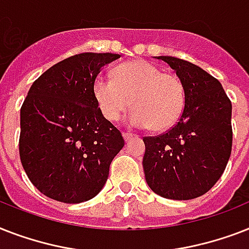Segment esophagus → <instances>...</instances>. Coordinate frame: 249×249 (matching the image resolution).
<instances>
[{
  "label": "esophagus",
  "mask_w": 249,
  "mask_h": 249,
  "mask_svg": "<svg viewBox=\"0 0 249 249\" xmlns=\"http://www.w3.org/2000/svg\"><path fill=\"white\" fill-rule=\"evenodd\" d=\"M123 137H124V140L128 142V141H130L132 138H134L136 134H133V133H123Z\"/></svg>",
  "instance_id": "esophagus-1"
}]
</instances>
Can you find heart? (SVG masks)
<instances>
[{
    "label": "heart",
    "instance_id": "obj_1",
    "mask_svg": "<svg viewBox=\"0 0 249 249\" xmlns=\"http://www.w3.org/2000/svg\"><path fill=\"white\" fill-rule=\"evenodd\" d=\"M94 95L103 116L116 121L132 105L129 123L137 128L165 130L177 121L185 93L181 80L147 60H132L115 70V80L98 77Z\"/></svg>",
    "mask_w": 249,
    "mask_h": 249
}]
</instances>
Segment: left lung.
Returning a JSON list of instances; mask_svg holds the SVG:
<instances>
[{
    "label": "left lung",
    "instance_id": "obj_1",
    "mask_svg": "<svg viewBox=\"0 0 249 249\" xmlns=\"http://www.w3.org/2000/svg\"><path fill=\"white\" fill-rule=\"evenodd\" d=\"M173 68L185 91L177 124L155 137H143V170L160 196L189 200L204 195L224 173L231 154V102L221 83L187 60L158 56Z\"/></svg>",
    "mask_w": 249,
    "mask_h": 249
}]
</instances>
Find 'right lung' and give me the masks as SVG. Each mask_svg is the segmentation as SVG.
Returning <instances> with one entry per match:
<instances>
[{"label":"right lung","mask_w":249,"mask_h":249,"mask_svg":"<svg viewBox=\"0 0 249 249\" xmlns=\"http://www.w3.org/2000/svg\"><path fill=\"white\" fill-rule=\"evenodd\" d=\"M111 53H81L45 71L20 108L19 155L29 181L62 203L94 197L124 147L120 130L102 113L94 83Z\"/></svg>","instance_id":"1"}]
</instances>
